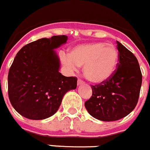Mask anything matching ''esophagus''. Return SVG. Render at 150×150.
I'll return each instance as SVG.
<instances>
[{
    "instance_id": "1",
    "label": "esophagus",
    "mask_w": 150,
    "mask_h": 150,
    "mask_svg": "<svg viewBox=\"0 0 150 150\" xmlns=\"http://www.w3.org/2000/svg\"><path fill=\"white\" fill-rule=\"evenodd\" d=\"M85 83V82L83 80H82L81 79H78V81H77V84L78 85H82V84H84Z\"/></svg>"
}]
</instances>
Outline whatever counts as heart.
<instances>
[{
  "label": "heart",
  "instance_id": "b5f03b06",
  "mask_svg": "<svg viewBox=\"0 0 150 150\" xmlns=\"http://www.w3.org/2000/svg\"><path fill=\"white\" fill-rule=\"evenodd\" d=\"M117 48L105 42H91L74 47L68 55L62 57L63 63L71 70L83 65L84 75L92 83H99L109 79L118 64Z\"/></svg>",
  "mask_w": 150,
  "mask_h": 150
}]
</instances>
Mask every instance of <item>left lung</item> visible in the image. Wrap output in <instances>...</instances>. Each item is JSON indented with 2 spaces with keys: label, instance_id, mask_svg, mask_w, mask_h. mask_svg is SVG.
I'll return each mask as SVG.
<instances>
[{
  "label": "left lung",
  "instance_id": "8db88e82",
  "mask_svg": "<svg viewBox=\"0 0 150 150\" xmlns=\"http://www.w3.org/2000/svg\"><path fill=\"white\" fill-rule=\"evenodd\" d=\"M119 60L112 76L91 86L93 94L85 107L93 117L103 121H117L135 108L142 84V73L137 57L117 42Z\"/></svg>",
  "mask_w": 150,
  "mask_h": 150
}]
</instances>
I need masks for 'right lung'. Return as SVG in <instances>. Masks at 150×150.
Here are the masks:
<instances>
[{"instance_id":"right-lung-1","label":"right lung","mask_w":150,"mask_h":150,"mask_svg":"<svg viewBox=\"0 0 150 150\" xmlns=\"http://www.w3.org/2000/svg\"><path fill=\"white\" fill-rule=\"evenodd\" d=\"M67 40L64 35L40 38L16 54L8 73V96L22 116L32 120L51 117L65 93L76 88L77 78L58 71L59 58L54 51Z\"/></svg>"}]
</instances>
